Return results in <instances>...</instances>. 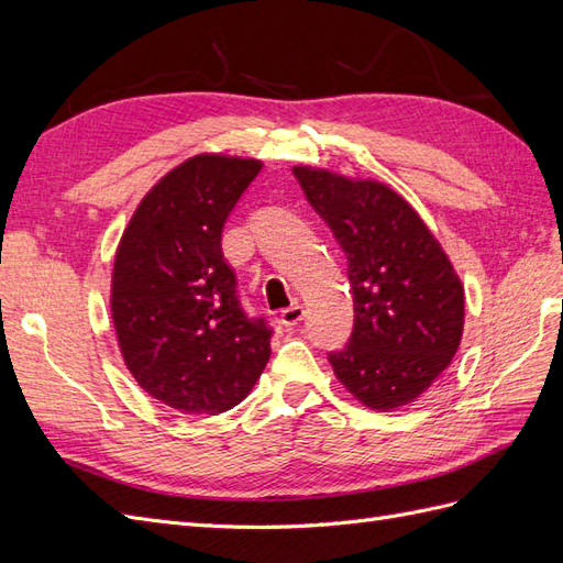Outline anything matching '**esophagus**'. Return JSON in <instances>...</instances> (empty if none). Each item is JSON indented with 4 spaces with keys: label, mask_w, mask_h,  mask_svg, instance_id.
Wrapping results in <instances>:
<instances>
[{
    "label": "esophagus",
    "mask_w": 563,
    "mask_h": 563,
    "mask_svg": "<svg viewBox=\"0 0 563 563\" xmlns=\"http://www.w3.org/2000/svg\"><path fill=\"white\" fill-rule=\"evenodd\" d=\"M279 319H282V323L286 329H296L298 323L305 319V310L300 308V305H291V308H286V310H282V314H279Z\"/></svg>",
    "instance_id": "34e87169"
}]
</instances>
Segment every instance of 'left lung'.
Masks as SVG:
<instances>
[{
    "instance_id": "8db88e82",
    "label": "left lung",
    "mask_w": 563,
    "mask_h": 563,
    "mask_svg": "<svg viewBox=\"0 0 563 563\" xmlns=\"http://www.w3.org/2000/svg\"><path fill=\"white\" fill-rule=\"evenodd\" d=\"M305 199L347 258L354 327L329 352L338 380L376 411L411 404L451 364L465 294L446 253L387 185L296 166Z\"/></svg>"
}]
</instances>
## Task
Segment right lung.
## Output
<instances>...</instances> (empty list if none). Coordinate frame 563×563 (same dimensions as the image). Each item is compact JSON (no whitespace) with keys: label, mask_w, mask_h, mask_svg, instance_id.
<instances>
[{"label":"right lung","mask_w":563,"mask_h":563,"mask_svg":"<svg viewBox=\"0 0 563 563\" xmlns=\"http://www.w3.org/2000/svg\"><path fill=\"white\" fill-rule=\"evenodd\" d=\"M255 159L199 155L166 174L117 249L112 319L133 378L183 413L240 404L269 360L272 327L251 317L223 258V228Z\"/></svg>","instance_id":"1"}]
</instances>
